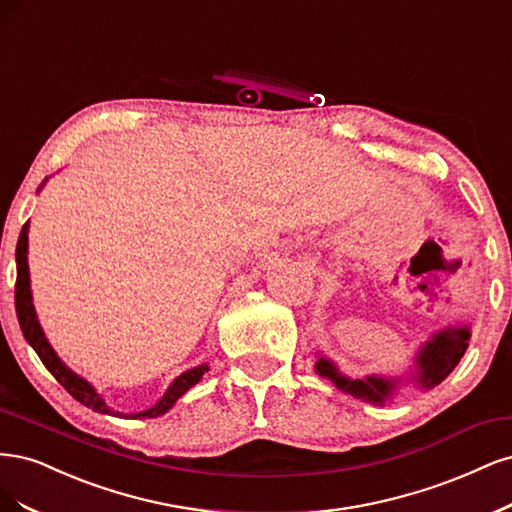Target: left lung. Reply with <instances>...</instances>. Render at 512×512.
<instances>
[{"label":"left lung","mask_w":512,"mask_h":512,"mask_svg":"<svg viewBox=\"0 0 512 512\" xmlns=\"http://www.w3.org/2000/svg\"><path fill=\"white\" fill-rule=\"evenodd\" d=\"M468 340H470V332L468 327H449L444 332H438L432 342H427L419 357V381L423 387H434L438 383H442L447 378L455 366L459 364V359L464 357L466 349H468ZM317 372L329 381H334L338 389H342L344 393L353 395L357 400L364 402H372V404H385V400L391 395V391L395 389L391 381H385V378H376V376H368L364 381H351V378H344L338 374V370L329 364L327 359H319L317 361Z\"/></svg>","instance_id":"left-lung-1"}]
</instances>
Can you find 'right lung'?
Segmentation results:
<instances>
[{"instance_id": "add662e5", "label": "right lung", "mask_w": 512, "mask_h": 512, "mask_svg": "<svg viewBox=\"0 0 512 512\" xmlns=\"http://www.w3.org/2000/svg\"><path fill=\"white\" fill-rule=\"evenodd\" d=\"M14 304H16V317H19L21 329L25 340L34 346V351L42 359V364L48 368L57 381L63 385V389L68 391L72 398H76L80 404H85L87 408L95 412H104V415H117L121 417V412H114L112 408L106 406V402L93 391V387L85 381V378L76 376L70 368H65L63 361L55 355L51 349V344L44 338L42 327L38 323L34 304H31V289H29V268H27V225L21 229L19 242H16V285H14ZM208 372V366H197L185 374H180L176 381L170 385L166 395L153 406L144 412H138V415H131V419L138 417H159L163 412H168L174 402L183 395L187 389H191L200 378ZM129 417V415H123Z\"/></svg>"}]
</instances>
